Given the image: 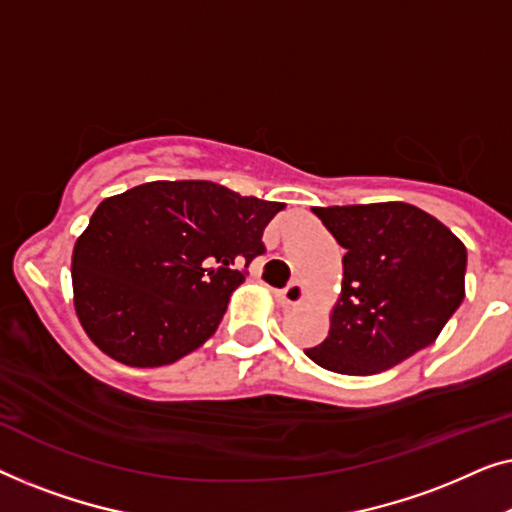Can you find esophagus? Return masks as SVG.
<instances>
[{"label": "esophagus", "mask_w": 512, "mask_h": 512, "mask_svg": "<svg viewBox=\"0 0 512 512\" xmlns=\"http://www.w3.org/2000/svg\"><path fill=\"white\" fill-rule=\"evenodd\" d=\"M272 296H275L279 307H296V305L303 303L305 296H307V291H305V284L303 282H293V284L286 286V289L275 291V293H272Z\"/></svg>", "instance_id": "34e87169"}]
</instances>
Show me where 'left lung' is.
Returning <instances> with one entry per match:
<instances>
[{
	"label": "left lung",
	"mask_w": 512,
	"mask_h": 512,
	"mask_svg": "<svg viewBox=\"0 0 512 512\" xmlns=\"http://www.w3.org/2000/svg\"><path fill=\"white\" fill-rule=\"evenodd\" d=\"M312 212L347 251L328 338L305 354L333 373L375 375L431 345L464 300V242L408 202Z\"/></svg>",
	"instance_id": "obj_1"
}]
</instances>
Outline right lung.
<instances>
[{
    "instance_id": "right-lung-1",
    "label": "right lung",
    "mask_w": 512,
    "mask_h": 512,
    "mask_svg": "<svg viewBox=\"0 0 512 512\" xmlns=\"http://www.w3.org/2000/svg\"><path fill=\"white\" fill-rule=\"evenodd\" d=\"M284 202L214 181H149L102 200L72 251L74 310L104 354L132 368L209 340Z\"/></svg>"
}]
</instances>
